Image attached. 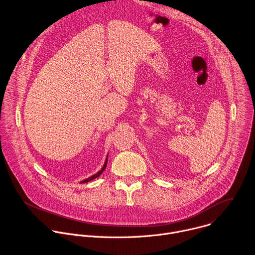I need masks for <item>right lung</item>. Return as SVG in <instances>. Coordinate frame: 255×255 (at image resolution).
<instances>
[{"mask_svg": "<svg viewBox=\"0 0 255 255\" xmlns=\"http://www.w3.org/2000/svg\"><path fill=\"white\" fill-rule=\"evenodd\" d=\"M107 165H108V158L106 159V162H105V164H104V166H103V168H101L96 174H94V175H92V176H90V177H88V178H86V179H84V180H82L81 182H80V184H83V183H87V182H89V181H92L93 179H95V178H98L101 174L104 173V171L106 170V168H107Z\"/></svg>", "mask_w": 255, "mask_h": 255, "instance_id": "obj_1", "label": "right lung"}]
</instances>
